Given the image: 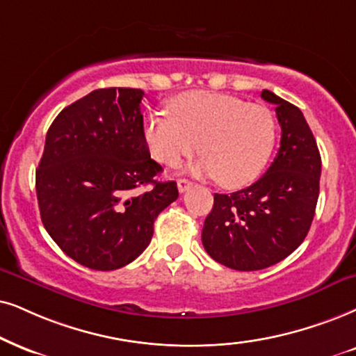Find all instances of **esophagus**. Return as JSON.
Segmentation results:
<instances>
[{
	"label": "esophagus",
	"instance_id": "1",
	"mask_svg": "<svg viewBox=\"0 0 356 356\" xmlns=\"http://www.w3.org/2000/svg\"><path fill=\"white\" fill-rule=\"evenodd\" d=\"M177 187H179V192L184 193V192H187L188 188L192 187V182L187 181V179H179V181H177Z\"/></svg>",
	"mask_w": 356,
	"mask_h": 356
}]
</instances>
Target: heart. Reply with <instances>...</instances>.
<instances>
[{"mask_svg":"<svg viewBox=\"0 0 356 356\" xmlns=\"http://www.w3.org/2000/svg\"><path fill=\"white\" fill-rule=\"evenodd\" d=\"M145 141L159 164L175 168L197 151V174L213 175L225 188H240L263 172L277 126L268 106L217 92H187L172 98L169 116L146 118Z\"/></svg>","mask_w":356,"mask_h":356,"instance_id":"obj_1","label":"heart"}]
</instances>
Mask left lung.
<instances>
[{
    "label": "left lung",
    "instance_id": "1",
    "mask_svg": "<svg viewBox=\"0 0 356 356\" xmlns=\"http://www.w3.org/2000/svg\"><path fill=\"white\" fill-rule=\"evenodd\" d=\"M261 98L276 105L277 154L253 186L215 193L202 228L207 253L236 271H258L287 258L307 236L318 199L321 152L302 111L269 90Z\"/></svg>",
    "mask_w": 356,
    "mask_h": 356
}]
</instances>
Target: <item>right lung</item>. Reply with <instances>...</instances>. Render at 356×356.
<instances>
[{"mask_svg": "<svg viewBox=\"0 0 356 356\" xmlns=\"http://www.w3.org/2000/svg\"><path fill=\"white\" fill-rule=\"evenodd\" d=\"M143 97L139 88H100L65 106L35 170L44 228L67 256L97 271L136 259L157 215L179 197L174 181L154 179L163 168L145 141Z\"/></svg>", "mask_w": 356, "mask_h": 356, "instance_id": "obj_1", "label": "right lung"}]
</instances>
